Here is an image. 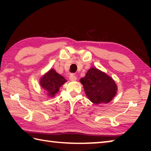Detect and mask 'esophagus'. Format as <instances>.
<instances>
[{
  "label": "esophagus",
  "mask_w": 151,
  "mask_h": 151,
  "mask_svg": "<svg viewBox=\"0 0 151 151\" xmlns=\"http://www.w3.org/2000/svg\"><path fill=\"white\" fill-rule=\"evenodd\" d=\"M76 78H76V76L75 75H71L69 76V79H70V81H75L76 80Z\"/></svg>",
  "instance_id": "esophagus-1"
}]
</instances>
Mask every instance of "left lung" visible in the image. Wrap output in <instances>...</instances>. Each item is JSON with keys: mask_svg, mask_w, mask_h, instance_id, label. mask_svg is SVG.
I'll return each mask as SVG.
<instances>
[{"mask_svg": "<svg viewBox=\"0 0 151 151\" xmlns=\"http://www.w3.org/2000/svg\"><path fill=\"white\" fill-rule=\"evenodd\" d=\"M86 96L94 104H107L117 93V85L112 77L98 68L92 67L80 79Z\"/></svg>", "mask_w": 151, "mask_h": 151, "instance_id": "obj_1", "label": "left lung"}]
</instances>
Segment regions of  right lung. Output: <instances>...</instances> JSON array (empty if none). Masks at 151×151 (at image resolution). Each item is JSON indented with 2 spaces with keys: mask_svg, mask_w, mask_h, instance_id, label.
<instances>
[{
  "mask_svg": "<svg viewBox=\"0 0 151 151\" xmlns=\"http://www.w3.org/2000/svg\"><path fill=\"white\" fill-rule=\"evenodd\" d=\"M66 81L65 77L51 68L40 77L39 83L41 88L46 91L48 97L52 98L59 91L60 86Z\"/></svg>",
  "mask_w": 151,
  "mask_h": 151,
  "instance_id": "add662e5",
  "label": "right lung"
}]
</instances>
